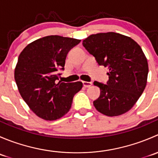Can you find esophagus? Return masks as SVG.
Returning <instances> with one entry per match:
<instances>
[{
  "label": "esophagus",
  "mask_w": 158,
  "mask_h": 158,
  "mask_svg": "<svg viewBox=\"0 0 158 158\" xmlns=\"http://www.w3.org/2000/svg\"><path fill=\"white\" fill-rule=\"evenodd\" d=\"M82 83H83V86L85 87V88H89L92 85V82H85V81H84V82H82Z\"/></svg>",
  "instance_id": "1"
}]
</instances>
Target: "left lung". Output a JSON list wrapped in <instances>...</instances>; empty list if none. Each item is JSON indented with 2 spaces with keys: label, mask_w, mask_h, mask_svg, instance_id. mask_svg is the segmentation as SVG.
Instances as JSON below:
<instances>
[{
  "label": "left lung",
  "mask_w": 158,
  "mask_h": 158,
  "mask_svg": "<svg viewBox=\"0 0 158 158\" xmlns=\"http://www.w3.org/2000/svg\"><path fill=\"white\" fill-rule=\"evenodd\" d=\"M83 47L100 66L109 69L107 85L95 81L100 96L93 102L97 111L105 115L118 116L131 109L145 89L148 60L133 39L114 32L92 34Z\"/></svg>",
  "instance_id": "8db88e82"
}]
</instances>
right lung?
Here are the masks:
<instances>
[{
	"instance_id": "1",
	"label": "right lung",
	"mask_w": 158,
	"mask_h": 158,
	"mask_svg": "<svg viewBox=\"0 0 158 158\" xmlns=\"http://www.w3.org/2000/svg\"><path fill=\"white\" fill-rule=\"evenodd\" d=\"M80 41L51 35L30 43L19 55L14 79L21 97L38 117L47 121L63 117L82 89L81 82H57V71L64 69L67 53Z\"/></svg>"
}]
</instances>
